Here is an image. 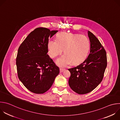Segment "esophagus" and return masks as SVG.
<instances>
[{
	"mask_svg": "<svg viewBox=\"0 0 120 120\" xmlns=\"http://www.w3.org/2000/svg\"><path fill=\"white\" fill-rule=\"evenodd\" d=\"M64 70H65L64 69H63V68H60V72H63Z\"/></svg>",
	"mask_w": 120,
	"mask_h": 120,
	"instance_id": "1",
	"label": "esophagus"
}]
</instances>
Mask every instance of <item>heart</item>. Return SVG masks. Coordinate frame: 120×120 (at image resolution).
Listing matches in <instances>:
<instances>
[{
  "instance_id": "heart-1",
  "label": "heart",
  "mask_w": 120,
  "mask_h": 120,
  "mask_svg": "<svg viewBox=\"0 0 120 120\" xmlns=\"http://www.w3.org/2000/svg\"><path fill=\"white\" fill-rule=\"evenodd\" d=\"M48 46L51 58L56 57L64 49L65 54L58 58L56 63L61 67H65L71 63L77 64L82 62L89 53L90 42L85 35L61 32L58 34L57 40L50 39Z\"/></svg>"
}]
</instances>
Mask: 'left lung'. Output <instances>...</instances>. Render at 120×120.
I'll list each match as a JSON object with an SVG mask.
<instances>
[{
	"label": "left lung",
	"mask_w": 120,
	"mask_h": 120,
	"mask_svg": "<svg viewBox=\"0 0 120 120\" xmlns=\"http://www.w3.org/2000/svg\"><path fill=\"white\" fill-rule=\"evenodd\" d=\"M90 42V53L85 61L75 67L69 69L71 76L69 85L79 94L92 91L102 82L107 66L106 51L99 40L88 31Z\"/></svg>",
	"instance_id": "left-lung-1"
}]
</instances>
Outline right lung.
Returning <instances> with one entry per match:
<instances>
[{
  "mask_svg": "<svg viewBox=\"0 0 120 120\" xmlns=\"http://www.w3.org/2000/svg\"><path fill=\"white\" fill-rule=\"evenodd\" d=\"M57 31L37 28L28 35L18 49L16 59L18 77L31 92H46L59 73V67L47 54L49 38Z\"/></svg>",
  "mask_w": 120,
  "mask_h": 120,
  "instance_id": "add662e5",
  "label": "right lung"
}]
</instances>
